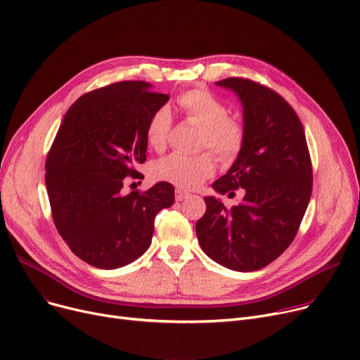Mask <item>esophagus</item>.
<instances>
[{"mask_svg":"<svg viewBox=\"0 0 360 360\" xmlns=\"http://www.w3.org/2000/svg\"><path fill=\"white\" fill-rule=\"evenodd\" d=\"M188 197H190V193H186V191L176 190V193H175V200H176V201H182V200H185V198H188Z\"/></svg>","mask_w":360,"mask_h":360,"instance_id":"1","label":"esophagus"}]
</instances>
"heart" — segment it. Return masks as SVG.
<instances>
[{
	"instance_id": "b5f03b06",
	"label": "heart",
	"mask_w": 360,
	"mask_h": 360,
	"mask_svg": "<svg viewBox=\"0 0 360 360\" xmlns=\"http://www.w3.org/2000/svg\"><path fill=\"white\" fill-rule=\"evenodd\" d=\"M175 102L185 121L201 125L198 148L212 150L221 162H232L239 156L247 137L245 127L239 120L229 117V108L212 91L204 87L188 89L178 94ZM170 129V112L166 108L158 109L146 127L147 144L156 151L163 150ZM151 174L159 181L181 188H195L214 174V158L210 151L198 155L172 153L158 160Z\"/></svg>"
}]
</instances>
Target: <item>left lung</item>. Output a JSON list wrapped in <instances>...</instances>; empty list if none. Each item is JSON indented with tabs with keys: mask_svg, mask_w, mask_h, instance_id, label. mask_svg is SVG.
<instances>
[{
	"mask_svg": "<svg viewBox=\"0 0 360 360\" xmlns=\"http://www.w3.org/2000/svg\"><path fill=\"white\" fill-rule=\"evenodd\" d=\"M216 84L238 93L247 137L236 162L213 184L243 200L228 209L205 197L195 231L201 250L235 271L269 266L293 242L312 193V162L304 125L290 103L258 82L229 77Z\"/></svg>",
	"mask_w": 360,
	"mask_h": 360,
	"instance_id": "left-lung-1",
	"label": "left lung"
}]
</instances>
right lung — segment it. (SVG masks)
Returning a JSON list of instances; mask_svg holds the SVG:
<instances>
[{
    "instance_id": "1",
    "label": "right lung",
    "mask_w": 360,
    "mask_h": 360,
    "mask_svg": "<svg viewBox=\"0 0 360 360\" xmlns=\"http://www.w3.org/2000/svg\"><path fill=\"white\" fill-rule=\"evenodd\" d=\"M169 96L146 82H118L84 93L67 110L48 151L45 182L55 228L93 267L113 270L140 258L158 213L174 204L172 184L125 194L143 179L146 127ZM134 184V182H132Z\"/></svg>"
}]
</instances>
